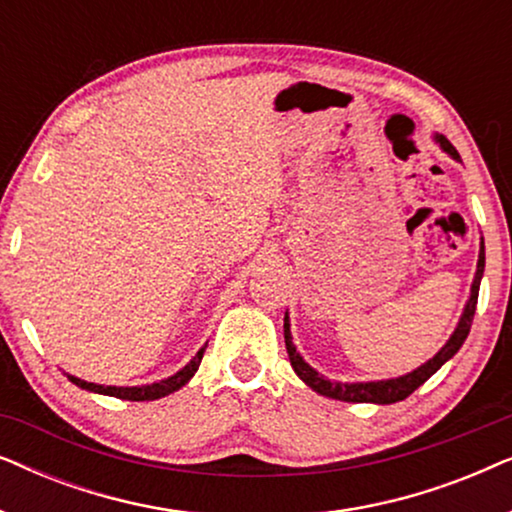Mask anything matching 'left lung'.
Returning <instances> with one entry per match:
<instances>
[{
  "label": "left lung",
  "instance_id": "obj_1",
  "mask_svg": "<svg viewBox=\"0 0 512 512\" xmlns=\"http://www.w3.org/2000/svg\"><path fill=\"white\" fill-rule=\"evenodd\" d=\"M438 142L443 149L450 153L452 158H459V153L454 146L447 142L445 137H438ZM482 272H485V242L480 244V258H478V270H475V279L471 286V298H468L466 310L461 314V321L457 326V331L452 333V338L447 340V345L440 349V352L433 356L431 361H426L424 366H419L412 373L396 377V380H382V382H354V384H340V382H331L326 377H321L317 370L307 366L303 361V356L296 352L291 342V328H289V317H284V342H286V352H289V361L296 375L303 380L307 387H312L317 394L335 398V401H345V403H398L403 398H408L412 391L422 387V384L429 380V377L436 373V370L443 366L445 361H450L454 354L459 352V347L464 345V340L471 333V324L475 317V305H478V291H480V279Z\"/></svg>",
  "mask_w": 512,
  "mask_h": 512
}]
</instances>
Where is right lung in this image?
<instances>
[{"label":"right lung","mask_w":512,"mask_h":512,"mask_svg":"<svg viewBox=\"0 0 512 512\" xmlns=\"http://www.w3.org/2000/svg\"><path fill=\"white\" fill-rule=\"evenodd\" d=\"M205 347H207V345H205ZM205 347H202L200 352L193 356L191 363L181 368L177 375L167 377V380H163V382L146 384V387H104V384H95V382L79 380V377H74V375H67V377H69V382L76 384V387L88 389V391H95V394L116 396V398H123V401H156V398H163V396H167V394H172V391L181 389L188 380H191V377L195 375V370H198V366H200L202 354H205Z\"/></svg>","instance_id":"right-lung-1"}]
</instances>
